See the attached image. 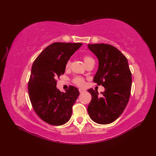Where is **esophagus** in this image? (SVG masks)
I'll list each match as a JSON object with an SVG mask.
<instances>
[{
    "label": "esophagus",
    "instance_id": "1",
    "mask_svg": "<svg viewBox=\"0 0 156 156\" xmlns=\"http://www.w3.org/2000/svg\"><path fill=\"white\" fill-rule=\"evenodd\" d=\"M79 92L80 93H83V92H85L86 90L84 89H83V88H79Z\"/></svg>",
    "mask_w": 156,
    "mask_h": 156
}]
</instances>
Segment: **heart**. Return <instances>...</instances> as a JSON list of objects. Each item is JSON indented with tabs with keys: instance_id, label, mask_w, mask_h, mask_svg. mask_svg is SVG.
Instances as JSON below:
<instances>
[{
	"instance_id": "1",
	"label": "heart",
	"mask_w": 156,
	"mask_h": 156,
	"mask_svg": "<svg viewBox=\"0 0 156 156\" xmlns=\"http://www.w3.org/2000/svg\"><path fill=\"white\" fill-rule=\"evenodd\" d=\"M83 60L85 64V65L89 64L90 62H92V61H94V60L90 56H84L83 57ZM70 66V60H68V62H66V69H68ZM73 83H75L76 84L79 86H83V84H84V79L81 77H76L73 79Z\"/></svg>"
}]
</instances>
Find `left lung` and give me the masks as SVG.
Here are the masks:
<instances>
[{
    "mask_svg": "<svg viewBox=\"0 0 156 156\" xmlns=\"http://www.w3.org/2000/svg\"><path fill=\"white\" fill-rule=\"evenodd\" d=\"M88 49L98 59V69L93 81L105 88L98 92L88 89L92 100L88 106L90 119L99 124H108L119 118L128 103L131 88V73L128 62L121 52L108 44H88Z\"/></svg>",
    "mask_w": 156,
    "mask_h": 156,
    "instance_id": "1",
    "label": "left lung"
}]
</instances>
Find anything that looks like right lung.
<instances>
[{
	"label": "right lung",
	"mask_w": 156,
	"mask_h": 156,
	"mask_svg": "<svg viewBox=\"0 0 156 156\" xmlns=\"http://www.w3.org/2000/svg\"><path fill=\"white\" fill-rule=\"evenodd\" d=\"M82 45L55 42L47 47L32 64L28 88L30 100L36 114L49 124L63 125L72 116L79 90L70 86L61 92L56 79L64 73L66 62Z\"/></svg>",
	"instance_id": "obj_1"
}]
</instances>
